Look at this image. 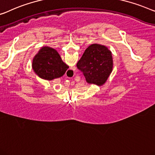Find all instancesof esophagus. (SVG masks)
I'll return each instance as SVG.
<instances>
[{
    "label": "esophagus",
    "instance_id": "34e87169",
    "mask_svg": "<svg viewBox=\"0 0 155 155\" xmlns=\"http://www.w3.org/2000/svg\"><path fill=\"white\" fill-rule=\"evenodd\" d=\"M75 67H73L71 70L68 71V72L70 74H73V73H74V72H75Z\"/></svg>",
    "mask_w": 155,
    "mask_h": 155
}]
</instances>
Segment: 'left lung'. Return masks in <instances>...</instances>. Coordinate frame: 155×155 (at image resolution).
I'll use <instances>...</instances> for the list:
<instances>
[{
    "label": "left lung",
    "instance_id": "1",
    "mask_svg": "<svg viewBox=\"0 0 155 155\" xmlns=\"http://www.w3.org/2000/svg\"><path fill=\"white\" fill-rule=\"evenodd\" d=\"M113 57L107 48L98 44L89 46L77 64V68L89 84L101 86L113 70Z\"/></svg>",
    "mask_w": 155,
    "mask_h": 155
}]
</instances>
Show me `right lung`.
<instances>
[{"instance_id":"obj_1","label":"right lung","mask_w":155,"mask_h":155,"mask_svg":"<svg viewBox=\"0 0 155 155\" xmlns=\"http://www.w3.org/2000/svg\"><path fill=\"white\" fill-rule=\"evenodd\" d=\"M32 67L40 78L48 80L61 77L69 68L57 51L49 47L40 49L33 58Z\"/></svg>"}]
</instances>
